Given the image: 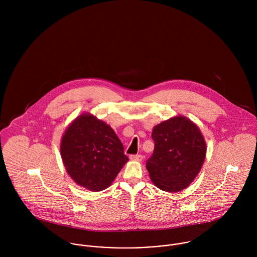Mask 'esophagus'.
Instances as JSON below:
<instances>
[{
  "label": "esophagus",
  "instance_id": "1",
  "mask_svg": "<svg viewBox=\"0 0 257 257\" xmlns=\"http://www.w3.org/2000/svg\"><path fill=\"white\" fill-rule=\"evenodd\" d=\"M131 159L142 161L143 160V155H141V154H133V155H131Z\"/></svg>",
  "mask_w": 257,
  "mask_h": 257
}]
</instances>
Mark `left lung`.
<instances>
[{"instance_id":"left-lung-1","label":"left lung","mask_w":257,"mask_h":257,"mask_svg":"<svg viewBox=\"0 0 257 257\" xmlns=\"http://www.w3.org/2000/svg\"><path fill=\"white\" fill-rule=\"evenodd\" d=\"M152 155L147 169L154 185L166 192L187 188L200 172L206 143L199 127L184 116L172 117L153 128Z\"/></svg>"}]
</instances>
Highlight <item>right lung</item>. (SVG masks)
<instances>
[{
	"mask_svg": "<svg viewBox=\"0 0 257 257\" xmlns=\"http://www.w3.org/2000/svg\"><path fill=\"white\" fill-rule=\"evenodd\" d=\"M60 151L68 174L91 191L108 188L128 160L110 125L86 113L66 130Z\"/></svg>",
	"mask_w": 257,
	"mask_h": 257,
	"instance_id": "1",
	"label": "right lung"
}]
</instances>
